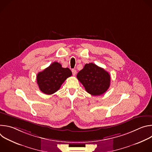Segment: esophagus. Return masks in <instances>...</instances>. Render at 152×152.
Returning <instances> with one entry per match:
<instances>
[{"label": "esophagus", "mask_w": 152, "mask_h": 152, "mask_svg": "<svg viewBox=\"0 0 152 152\" xmlns=\"http://www.w3.org/2000/svg\"><path fill=\"white\" fill-rule=\"evenodd\" d=\"M72 73H73V76H75V75L76 74V70L75 69H72Z\"/></svg>", "instance_id": "obj_1"}]
</instances>
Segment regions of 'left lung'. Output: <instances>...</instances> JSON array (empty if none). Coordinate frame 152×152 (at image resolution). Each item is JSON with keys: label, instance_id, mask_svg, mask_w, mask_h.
<instances>
[{"label": "left lung", "instance_id": "1", "mask_svg": "<svg viewBox=\"0 0 152 152\" xmlns=\"http://www.w3.org/2000/svg\"><path fill=\"white\" fill-rule=\"evenodd\" d=\"M77 79L86 91L93 96H100L110 88L111 76L109 73L93 63L86 64L77 75Z\"/></svg>", "mask_w": 152, "mask_h": 152}]
</instances>
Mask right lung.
<instances>
[{
	"mask_svg": "<svg viewBox=\"0 0 152 152\" xmlns=\"http://www.w3.org/2000/svg\"><path fill=\"white\" fill-rule=\"evenodd\" d=\"M72 75V71L69 68H63L60 63L54 62L37 74V83L43 93L52 94L60 88L64 82Z\"/></svg>",
	"mask_w": 152,
	"mask_h": 152,
	"instance_id": "obj_1",
	"label": "right lung"
}]
</instances>
